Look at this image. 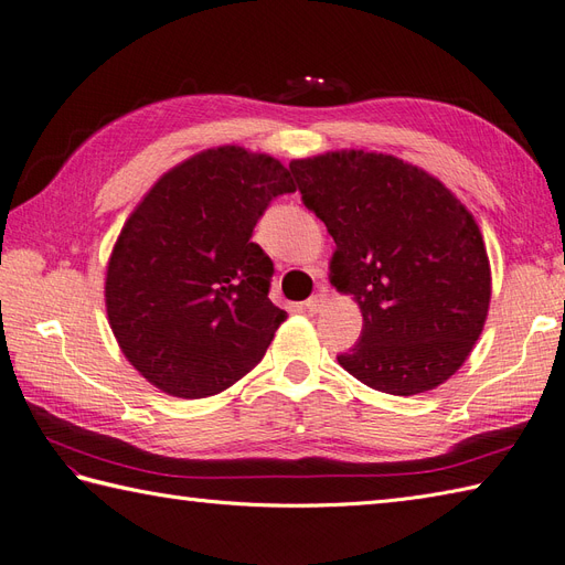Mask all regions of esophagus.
Listing matches in <instances>:
<instances>
[{
    "mask_svg": "<svg viewBox=\"0 0 565 565\" xmlns=\"http://www.w3.org/2000/svg\"><path fill=\"white\" fill-rule=\"evenodd\" d=\"M303 309L309 311V313H320V311L324 309V297H322V295H316V297H311L309 301L303 303Z\"/></svg>",
    "mask_w": 565,
    "mask_h": 565,
    "instance_id": "1",
    "label": "esophagus"
}]
</instances>
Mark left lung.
<instances>
[{
    "label": "left lung",
    "mask_w": 565,
    "mask_h": 565,
    "mask_svg": "<svg viewBox=\"0 0 565 565\" xmlns=\"http://www.w3.org/2000/svg\"><path fill=\"white\" fill-rule=\"evenodd\" d=\"M299 193L332 235L330 282L363 313L358 382L417 396L465 365L490 309V262L473 214L446 183L377 150L292 160Z\"/></svg>",
    "instance_id": "obj_1"
}]
</instances>
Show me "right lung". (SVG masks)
Returning <instances> with one entry per match:
<instances>
[{"mask_svg":"<svg viewBox=\"0 0 565 565\" xmlns=\"http://www.w3.org/2000/svg\"><path fill=\"white\" fill-rule=\"evenodd\" d=\"M289 169L243 146L198 152L136 204L106 268V311L127 361L177 398L226 391L262 361L287 313L273 262L252 243Z\"/></svg>","mask_w":565,"mask_h":565,"instance_id":"1","label":"right lung"}]
</instances>
